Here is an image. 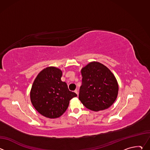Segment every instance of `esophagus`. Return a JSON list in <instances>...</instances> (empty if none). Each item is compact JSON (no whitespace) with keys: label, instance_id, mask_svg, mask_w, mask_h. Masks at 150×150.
I'll use <instances>...</instances> for the list:
<instances>
[{"label":"esophagus","instance_id":"34e87169","mask_svg":"<svg viewBox=\"0 0 150 150\" xmlns=\"http://www.w3.org/2000/svg\"><path fill=\"white\" fill-rule=\"evenodd\" d=\"M74 92L78 96V90H77V89H76V90L74 91Z\"/></svg>","mask_w":150,"mask_h":150}]
</instances>
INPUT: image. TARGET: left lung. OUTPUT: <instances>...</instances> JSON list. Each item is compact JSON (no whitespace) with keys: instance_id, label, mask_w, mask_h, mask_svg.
I'll list each match as a JSON object with an SVG mask.
<instances>
[{"instance_id":"8db88e82","label":"left lung","mask_w":150,"mask_h":150,"mask_svg":"<svg viewBox=\"0 0 150 150\" xmlns=\"http://www.w3.org/2000/svg\"><path fill=\"white\" fill-rule=\"evenodd\" d=\"M81 74L79 99L83 105L95 112L108 109L115 101L119 91L113 73L103 64L92 62L82 68Z\"/></svg>"}]
</instances>
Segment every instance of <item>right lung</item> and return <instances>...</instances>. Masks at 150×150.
Returning a JSON list of instances; mask_svg holds the SVG:
<instances>
[{
  "instance_id": "right-lung-1",
  "label": "right lung",
  "mask_w": 150,
  "mask_h": 150,
  "mask_svg": "<svg viewBox=\"0 0 150 150\" xmlns=\"http://www.w3.org/2000/svg\"><path fill=\"white\" fill-rule=\"evenodd\" d=\"M62 72L50 67L42 70L35 78L30 92V98L35 110L41 115L54 119L62 116L68 108L69 101L76 97L61 81Z\"/></svg>"
}]
</instances>
